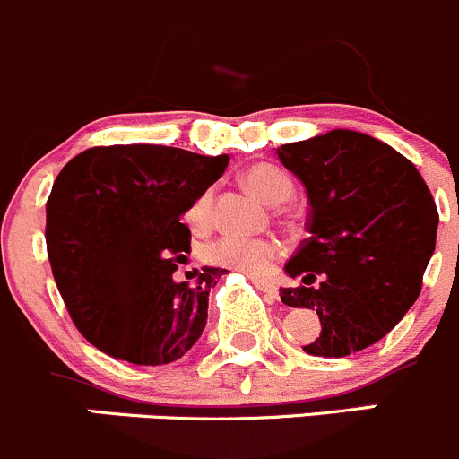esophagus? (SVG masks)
I'll return each instance as SVG.
<instances>
[{
    "instance_id": "34e87169",
    "label": "esophagus",
    "mask_w": 459,
    "mask_h": 459,
    "mask_svg": "<svg viewBox=\"0 0 459 459\" xmlns=\"http://www.w3.org/2000/svg\"><path fill=\"white\" fill-rule=\"evenodd\" d=\"M252 283L256 285V288L261 290V292H265L270 299H279V288H276V285L272 283V281L261 279V276H252Z\"/></svg>"
}]
</instances>
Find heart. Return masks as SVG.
<instances>
[{
	"label": "heart",
	"instance_id": "obj_1",
	"mask_svg": "<svg viewBox=\"0 0 459 459\" xmlns=\"http://www.w3.org/2000/svg\"><path fill=\"white\" fill-rule=\"evenodd\" d=\"M243 180L258 198H263L270 205H281L294 192L292 178L281 167L270 165V162L252 165L243 174ZM212 221H214V192L205 189L189 205L187 223L194 230H205L210 228ZM281 252H283L281 243L276 238H270V236L254 238V236L225 234L221 238L212 240L203 249V256L212 265L230 267V270L243 272V274L249 276H263L270 272L272 263L281 256Z\"/></svg>",
	"mask_w": 459,
	"mask_h": 459
}]
</instances>
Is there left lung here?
I'll return each mask as SVG.
<instances>
[{
  "label": "left lung",
  "instance_id": "8db88e82",
  "mask_svg": "<svg viewBox=\"0 0 459 459\" xmlns=\"http://www.w3.org/2000/svg\"><path fill=\"white\" fill-rule=\"evenodd\" d=\"M279 160L306 185L310 231L285 263L297 288L290 307L316 310L315 357H348L373 346L403 319L421 292L439 214L408 158L359 131L334 129L281 144Z\"/></svg>",
  "mask_w": 459,
  "mask_h": 459
}]
</instances>
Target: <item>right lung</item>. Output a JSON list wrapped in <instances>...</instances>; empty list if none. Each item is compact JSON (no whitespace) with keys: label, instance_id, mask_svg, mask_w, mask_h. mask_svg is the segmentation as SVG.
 Segmentation results:
<instances>
[{"label":"right lung","instance_id":"obj_1","mask_svg":"<svg viewBox=\"0 0 459 459\" xmlns=\"http://www.w3.org/2000/svg\"><path fill=\"white\" fill-rule=\"evenodd\" d=\"M228 156L162 144L91 147L65 165L47 201L53 279L82 337L138 366L180 359L207 324L228 270L171 279L192 231L180 216L223 176Z\"/></svg>","mask_w":459,"mask_h":459}]
</instances>
